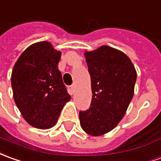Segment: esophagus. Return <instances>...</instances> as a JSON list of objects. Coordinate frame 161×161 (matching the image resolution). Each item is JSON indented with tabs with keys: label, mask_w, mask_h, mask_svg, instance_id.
<instances>
[{
	"label": "esophagus",
	"mask_w": 161,
	"mask_h": 161,
	"mask_svg": "<svg viewBox=\"0 0 161 161\" xmlns=\"http://www.w3.org/2000/svg\"><path fill=\"white\" fill-rule=\"evenodd\" d=\"M68 89H69V92L70 93V95L74 94V92H75V85H69Z\"/></svg>",
	"instance_id": "1"
}]
</instances>
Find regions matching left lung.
I'll use <instances>...</instances> for the list:
<instances>
[{"label": "left lung", "instance_id": "obj_1", "mask_svg": "<svg viewBox=\"0 0 161 161\" xmlns=\"http://www.w3.org/2000/svg\"><path fill=\"white\" fill-rule=\"evenodd\" d=\"M92 82L90 108L79 112L81 127L92 136L112 131L132 99L137 79L130 58L118 49L102 46L84 54Z\"/></svg>", "mask_w": 161, "mask_h": 161}]
</instances>
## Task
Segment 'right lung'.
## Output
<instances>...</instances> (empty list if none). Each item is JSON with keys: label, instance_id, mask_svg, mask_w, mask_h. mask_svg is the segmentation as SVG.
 <instances>
[{"label": "right lung", "instance_id": "obj_1", "mask_svg": "<svg viewBox=\"0 0 161 161\" xmlns=\"http://www.w3.org/2000/svg\"><path fill=\"white\" fill-rule=\"evenodd\" d=\"M60 58V51L48 42H40L23 51L12 70L14 102L34 127L54 126L65 103L70 100L58 69Z\"/></svg>", "mask_w": 161, "mask_h": 161}]
</instances>
